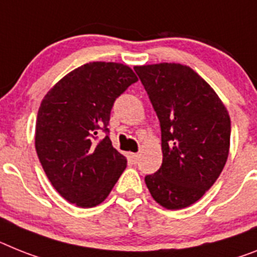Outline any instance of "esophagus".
<instances>
[{"mask_svg":"<svg viewBox=\"0 0 257 257\" xmlns=\"http://www.w3.org/2000/svg\"><path fill=\"white\" fill-rule=\"evenodd\" d=\"M129 158H131V161H132L133 163H137L140 159V154L139 153H131V154H129Z\"/></svg>","mask_w":257,"mask_h":257,"instance_id":"34e87169","label":"esophagus"}]
</instances>
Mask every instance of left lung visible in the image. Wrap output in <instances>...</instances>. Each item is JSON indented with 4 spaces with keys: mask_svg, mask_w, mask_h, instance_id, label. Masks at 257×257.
Instances as JSON below:
<instances>
[{
    "mask_svg": "<svg viewBox=\"0 0 257 257\" xmlns=\"http://www.w3.org/2000/svg\"><path fill=\"white\" fill-rule=\"evenodd\" d=\"M161 122V169L145 176L150 195L166 209L195 204L218 179L230 149L231 122L205 79L187 65L135 66Z\"/></svg>",
    "mask_w": 257,
    "mask_h": 257,
    "instance_id": "left-lung-1",
    "label": "left lung"
}]
</instances>
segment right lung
I'll use <instances>...</instances> for the list:
<instances>
[{
    "label": "right lung",
    "mask_w": 257,
    "mask_h": 257,
    "mask_svg": "<svg viewBox=\"0 0 257 257\" xmlns=\"http://www.w3.org/2000/svg\"><path fill=\"white\" fill-rule=\"evenodd\" d=\"M139 81L128 65L88 62L47 92L36 118L35 148L53 188L81 208L103 202L126 167L112 146L109 115L116 98ZM104 132L107 136L98 140Z\"/></svg>",
    "instance_id": "add662e5"
}]
</instances>
